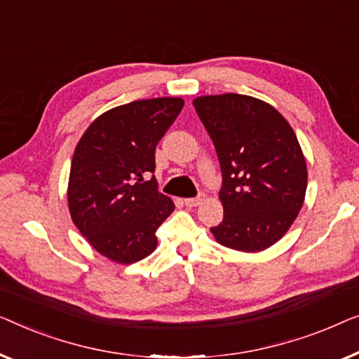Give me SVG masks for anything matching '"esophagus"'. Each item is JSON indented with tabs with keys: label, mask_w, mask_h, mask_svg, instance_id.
<instances>
[{
	"label": "esophagus",
	"mask_w": 359,
	"mask_h": 359,
	"mask_svg": "<svg viewBox=\"0 0 359 359\" xmlns=\"http://www.w3.org/2000/svg\"><path fill=\"white\" fill-rule=\"evenodd\" d=\"M205 201V195L200 194L198 196H195V198H185L184 203L185 206H189V208H194V206H198Z\"/></svg>",
	"instance_id": "34e87169"
}]
</instances>
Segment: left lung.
<instances>
[{
    "instance_id": "obj_1",
    "label": "left lung",
    "mask_w": 359,
    "mask_h": 359,
    "mask_svg": "<svg viewBox=\"0 0 359 359\" xmlns=\"http://www.w3.org/2000/svg\"><path fill=\"white\" fill-rule=\"evenodd\" d=\"M194 105L223 172L224 218L210 231L229 249H269L304 203L307 165L294 130L273 105L252 95H200Z\"/></svg>"
}]
</instances>
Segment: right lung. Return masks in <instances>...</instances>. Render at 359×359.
<instances>
[{
    "instance_id": "add662e5",
    "label": "right lung",
    "mask_w": 359,
    "mask_h": 359,
    "mask_svg": "<svg viewBox=\"0 0 359 359\" xmlns=\"http://www.w3.org/2000/svg\"><path fill=\"white\" fill-rule=\"evenodd\" d=\"M184 99L154 97L99 115L74 149L68 180L72 219L90 245L115 264L151 255L156 231L174 211L158 191L154 151L177 118Z\"/></svg>"
}]
</instances>
